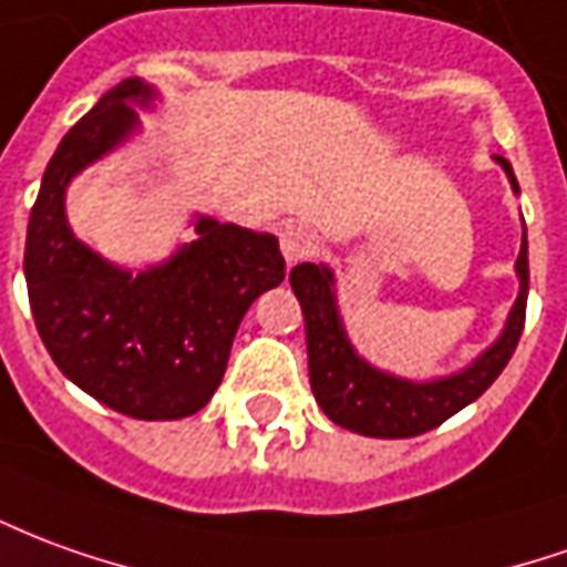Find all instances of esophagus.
<instances>
[{"mask_svg":"<svg viewBox=\"0 0 567 567\" xmlns=\"http://www.w3.org/2000/svg\"><path fill=\"white\" fill-rule=\"evenodd\" d=\"M319 251V236L303 224H288L282 229V255L288 264H300Z\"/></svg>","mask_w":567,"mask_h":567,"instance_id":"1","label":"esophagus"}]
</instances>
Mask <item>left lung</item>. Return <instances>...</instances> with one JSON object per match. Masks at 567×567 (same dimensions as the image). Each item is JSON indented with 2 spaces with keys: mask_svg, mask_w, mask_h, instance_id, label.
<instances>
[{
  "mask_svg": "<svg viewBox=\"0 0 567 567\" xmlns=\"http://www.w3.org/2000/svg\"><path fill=\"white\" fill-rule=\"evenodd\" d=\"M509 184L518 189L516 174L509 162L501 159ZM518 297L516 307L506 319L501 340L478 355L473 365L451 374V378L433 380V383H411L374 371L365 365L350 340L343 334L331 291V270L316 264H297L291 270V288H295L303 322H307V355H310V386L316 402L331 421L362 435L378 439H408L435 430L451 414L476 402L504 371L509 355L516 352V343L525 328V307H528V239L522 236V251L516 260Z\"/></svg>",
  "mask_w": 567,
  "mask_h": 567,
  "instance_id": "1",
  "label": "left lung"
}]
</instances>
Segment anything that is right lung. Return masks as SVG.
<instances>
[{"label":"right lung","mask_w":567,"mask_h":567,"mask_svg":"<svg viewBox=\"0 0 567 567\" xmlns=\"http://www.w3.org/2000/svg\"><path fill=\"white\" fill-rule=\"evenodd\" d=\"M125 79L54 150L30 212L23 272L39 338L85 393L137 421L189 417L224 380L229 347L257 295L285 279L279 239L202 217L199 239L156 270L122 272L66 227L63 193L76 172L137 125Z\"/></svg>","instance_id":"add662e5"}]
</instances>
